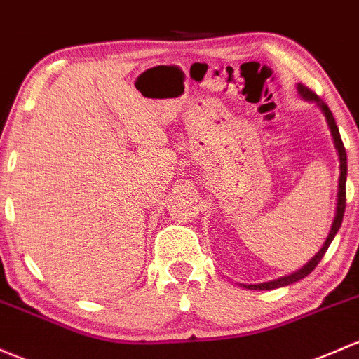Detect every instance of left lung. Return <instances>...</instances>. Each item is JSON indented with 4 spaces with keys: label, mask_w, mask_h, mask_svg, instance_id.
<instances>
[{
    "label": "left lung",
    "mask_w": 359,
    "mask_h": 359,
    "mask_svg": "<svg viewBox=\"0 0 359 359\" xmlns=\"http://www.w3.org/2000/svg\"><path fill=\"white\" fill-rule=\"evenodd\" d=\"M297 93H299V96L303 97V100L311 101V103H315L316 107H318L320 110H322L323 116H325V120H327V126H329V129H330L332 141H334V148H335V151H337L339 170H341V175H339L337 205H335V217H334V222H332L330 232H329V236H327L325 243H323V246L320 248V251L316 252V255L313 256L311 259H309L306 265H303L299 270L292 271V273L285 275V277H278V278H275V280L263 282V284H249V285L241 284V287H246V289H251V290H271V289L285 287V285L294 284V282L301 280V278H304V277H306V275L311 273V271L315 270V266L318 265L320 262H322L323 255H325L327 249H329V246H330V243H332V241H334L335 233H337L339 229H341L342 218H344V211H346V179H348V156H346L344 144H342L341 134H339V127H337V123H335V118H334V115H332V111L329 110V107H327V104L323 103V101L320 100V97L316 96L315 93H313V90H309L306 86L297 84Z\"/></svg>",
    "instance_id": "1"
}]
</instances>
